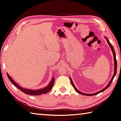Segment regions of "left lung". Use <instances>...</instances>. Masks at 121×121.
<instances>
[{
  "label": "left lung",
  "mask_w": 121,
  "mask_h": 121,
  "mask_svg": "<svg viewBox=\"0 0 121 121\" xmlns=\"http://www.w3.org/2000/svg\"><path fill=\"white\" fill-rule=\"evenodd\" d=\"M106 39H107V38H106ZM107 42H108V44H109V46H110L111 48L112 51L113 52V56H114V75H113L112 79H111V80H110V82L109 83V84H108L107 86H106V87H105L104 89H103L102 90H100V91H98V92H97L95 93H93V94H87V93H83V92H80V91H79V90L77 89L75 87V86H74V85H73V82L72 80H71V79L70 78V81H71V85H72V86H73V88L75 89V90L76 91H77L78 93H79V94H81V95H85L91 96V95H97V94H98V93H101V92L104 91V90H105L106 89H107L110 86L111 83H112V81H113V79H114V77L115 76L116 73H117V59H116L115 52V51H114V48H113V46L112 45V44L110 43V42L109 41V40H108L107 39Z\"/></svg>",
  "instance_id": "1"
}]
</instances>
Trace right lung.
Returning a JSON list of instances; mask_svg holds the SVG:
<instances>
[{"label": "right lung", "instance_id": "obj_1", "mask_svg": "<svg viewBox=\"0 0 121 121\" xmlns=\"http://www.w3.org/2000/svg\"><path fill=\"white\" fill-rule=\"evenodd\" d=\"M7 76L9 78V79L11 81V82H12V84L14 85L17 87V88H18L22 92H23L24 93H26L27 95H41L42 94H43V93H47L48 92L50 91L52 89L53 86H54V81H55V79L54 78H53V79L51 81V82L50 83V84L48 85V86H47L46 87L44 88V89H42L40 90H29V89H23V88H21V87L17 85V83L14 82L13 80L10 77L9 75L7 73Z\"/></svg>", "mask_w": 121, "mask_h": 121}]
</instances>
